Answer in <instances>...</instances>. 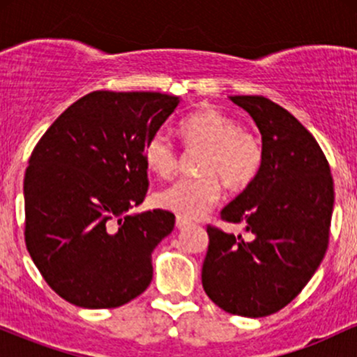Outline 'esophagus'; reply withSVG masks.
I'll use <instances>...</instances> for the list:
<instances>
[{
  "instance_id": "esophagus-1",
  "label": "esophagus",
  "mask_w": 357,
  "mask_h": 357,
  "mask_svg": "<svg viewBox=\"0 0 357 357\" xmlns=\"http://www.w3.org/2000/svg\"><path fill=\"white\" fill-rule=\"evenodd\" d=\"M188 227H191V220L183 218V216H178V218H176V228H178V230H183V228Z\"/></svg>"
}]
</instances>
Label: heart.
Masks as SVG:
<instances>
[{"instance_id": "b5f03b06", "label": "heart", "mask_w": 357, "mask_h": 357, "mask_svg": "<svg viewBox=\"0 0 357 357\" xmlns=\"http://www.w3.org/2000/svg\"><path fill=\"white\" fill-rule=\"evenodd\" d=\"M184 144L203 147L202 176L181 178L158 192L161 208L183 218L195 220L215 206L221 196V181L231 188H245L260 173L264 146L255 132L241 129L240 122L218 109H202L179 124ZM144 162L154 174L169 178L178 167V151L165 132H154L144 144Z\"/></svg>"}]
</instances>
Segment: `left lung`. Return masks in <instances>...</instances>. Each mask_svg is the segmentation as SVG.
I'll return each instance as SVG.
<instances>
[{
    "mask_svg": "<svg viewBox=\"0 0 357 357\" xmlns=\"http://www.w3.org/2000/svg\"><path fill=\"white\" fill-rule=\"evenodd\" d=\"M261 134L260 173L221 220L245 223L253 235L208 227L202 282L220 309L265 317L296 298L321 265L334 206L331 167L312 134L289 110L261 96H233Z\"/></svg>",
    "mask_w": 357,
    "mask_h": 357,
    "instance_id": "8db88e82",
    "label": "left lung"
}]
</instances>
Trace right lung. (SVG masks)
I'll return each mask as SVG.
<instances>
[{
    "mask_svg": "<svg viewBox=\"0 0 357 357\" xmlns=\"http://www.w3.org/2000/svg\"><path fill=\"white\" fill-rule=\"evenodd\" d=\"M159 92L97 90L48 127L24 173V241L45 282L85 309H112L153 280L151 253L174 228L146 198V141L178 107Z\"/></svg>",
    "mask_w": 357,
    "mask_h": 357,
    "instance_id": "1",
    "label": "right lung"
}]
</instances>
